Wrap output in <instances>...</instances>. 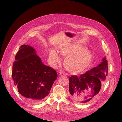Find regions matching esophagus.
I'll return each instance as SVG.
<instances>
[{
    "mask_svg": "<svg viewBox=\"0 0 122 122\" xmlns=\"http://www.w3.org/2000/svg\"><path fill=\"white\" fill-rule=\"evenodd\" d=\"M60 75L61 76H66V75H67V74L64 73L63 72H61L60 73Z\"/></svg>",
    "mask_w": 122,
    "mask_h": 122,
    "instance_id": "1",
    "label": "esophagus"
}]
</instances>
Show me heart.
Listing matches in <instances>:
<instances>
[{
	"label": "heart",
	"mask_w": 122,
	"mask_h": 122,
	"mask_svg": "<svg viewBox=\"0 0 122 122\" xmlns=\"http://www.w3.org/2000/svg\"><path fill=\"white\" fill-rule=\"evenodd\" d=\"M59 53L66 56L64 60V64L70 71H79L87 67L92 60L93 55L85 46H78L66 44L58 49ZM48 60L53 66L55 67L60 58L56 51L52 49L49 51Z\"/></svg>",
	"instance_id": "1"
}]
</instances>
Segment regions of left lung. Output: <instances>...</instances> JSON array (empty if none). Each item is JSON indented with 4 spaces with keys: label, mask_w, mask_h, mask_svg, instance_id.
I'll return each instance as SVG.
<instances>
[{
    "label": "left lung",
    "mask_w": 122,
    "mask_h": 122,
    "mask_svg": "<svg viewBox=\"0 0 122 122\" xmlns=\"http://www.w3.org/2000/svg\"><path fill=\"white\" fill-rule=\"evenodd\" d=\"M107 61L105 56L101 63L80 76L69 78L70 98L74 102L86 103L98 94L108 73Z\"/></svg>",
    "instance_id": "8db88e82"
}]
</instances>
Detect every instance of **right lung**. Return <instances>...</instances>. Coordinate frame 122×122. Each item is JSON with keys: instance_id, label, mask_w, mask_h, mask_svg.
I'll return each mask as SVG.
<instances>
[{"instance_id": "obj_1", "label": "right lung", "mask_w": 122, "mask_h": 122, "mask_svg": "<svg viewBox=\"0 0 122 122\" xmlns=\"http://www.w3.org/2000/svg\"><path fill=\"white\" fill-rule=\"evenodd\" d=\"M12 70L18 92L32 104L41 103L45 99L58 77L56 70L43 64L35 49L28 45L20 47Z\"/></svg>"}]
</instances>
